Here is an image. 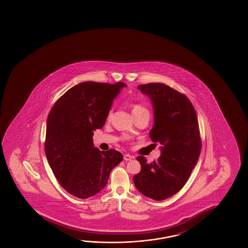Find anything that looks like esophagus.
Masks as SVG:
<instances>
[{
	"instance_id": "1",
	"label": "esophagus",
	"mask_w": 248,
	"mask_h": 248,
	"mask_svg": "<svg viewBox=\"0 0 248 248\" xmlns=\"http://www.w3.org/2000/svg\"><path fill=\"white\" fill-rule=\"evenodd\" d=\"M133 158L129 154H124V159L125 160V161H130L131 159Z\"/></svg>"
}]
</instances>
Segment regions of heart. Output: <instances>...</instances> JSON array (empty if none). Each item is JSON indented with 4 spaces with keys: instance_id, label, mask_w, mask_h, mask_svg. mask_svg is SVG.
<instances>
[{
    "instance_id": "b5f03b06",
    "label": "heart",
    "mask_w": 248,
    "mask_h": 248,
    "mask_svg": "<svg viewBox=\"0 0 248 248\" xmlns=\"http://www.w3.org/2000/svg\"><path fill=\"white\" fill-rule=\"evenodd\" d=\"M144 111H148V110L142 105L138 104V103H133L131 105V113H132L134 118H136L138 115L142 113V112H144ZM110 115H111V110H109V112L107 114V119H109L110 118Z\"/></svg>"
}]
</instances>
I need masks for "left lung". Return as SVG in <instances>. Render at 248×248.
<instances>
[{
  "label": "left lung",
  "instance_id": "obj_1",
  "mask_svg": "<svg viewBox=\"0 0 248 248\" xmlns=\"http://www.w3.org/2000/svg\"><path fill=\"white\" fill-rule=\"evenodd\" d=\"M138 88L151 98L154 106L150 138L163 146L162 154L153 163H147L144 156L137 157L141 171L133 182L142 195L163 201L183 188L197 163L202 150L198 118L187 96L169 85L149 83Z\"/></svg>",
  "mask_w": 248,
  "mask_h": 248
}]
</instances>
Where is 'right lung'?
<instances>
[{
    "label": "right lung",
    "mask_w": 248,
    "mask_h": 248,
    "mask_svg": "<svg viewBox=\"0 0 248 248\" xmlns=\"http://www.w3.org/2000/svg\"><path fill=\"white\" fill-rule=\"evenodd\" d=\"M125 84L87 81L74 85L55 102L46 121L45 153L61 187L86 199L106 187L123 160L117 150L94 148L93 130L106 123L113 98Z\"/></svg>",
    "instance_id": "obj_1"
}]
</instances>
